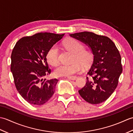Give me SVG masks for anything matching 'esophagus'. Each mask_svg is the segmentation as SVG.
Returning a JSON list of instances; mask_svg holds the SVG:
<instances>
[{
	"instance_id": "34e87169",
	"label": "esophagus",
	"mask_w": 133,
	"mask_h": 133,
	"mask_svg": "<svg viewBox=\"0 0 133 133\" xmlns=\"http://www.w3.org/2000/svg\"><path fill=\"white\" fill-rule=\"evenodd\" d=\"M67 78L69 79H71V80H75L77 78V77H76V76H71V77H68Z\"/></svg>"
}]
</instances>
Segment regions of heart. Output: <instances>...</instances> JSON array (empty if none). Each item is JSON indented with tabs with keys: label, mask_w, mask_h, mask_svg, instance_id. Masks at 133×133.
Masks as SVG:
<instances>
[{
	"label": "heart",
	"mask_w": 133,
	"mask_h": 133,
	"mask_svg": "<svg viewBox=\"0 0 133 133\" xmlns=\"http://www.w3.org/2000/svg\"><path fill=\"white\" fill-rule=\"evenodd\" d=\"M63 46L66 50L74 53L71 64H62L56 68L54 74L58 77H69L79 72L82 65L84 67L90 66L93 60V54L89 50L84 49L83 44L74 38L65 41ZM59 50L56 45H53L48 50L46 54L47 62L52 66H56L59 62Z\"/></svg>",
	"instance_id": "heart-1"
}]
</instances>
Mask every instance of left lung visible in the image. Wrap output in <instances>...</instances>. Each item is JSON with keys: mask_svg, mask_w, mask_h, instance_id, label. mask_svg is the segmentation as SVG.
I'll use <instances>...</instances> for the list:
<instances>
[{"mask_svg": "<svg viewBox=\"0 0 133 133\" xmlns=\"http://www.w3.org/2000/svg\"><path fill=\"white\" fill-rule=\"evenodd\" d=\"M91 48L94 60L85 86L78 92L83 99L93 104L106 101L113 93L122 72L121 57L114 43L106 36L84 31L70 34Z\"/></svg>", "mask_w": 133, "mask_h": 133, "instance_id": "8db88e82", "label": "left lung"}]
</instances>
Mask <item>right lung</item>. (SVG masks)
Returning <instances> with one entry per match:
<instances>
[{
	"label": "right lung",
	"mask_w": 133,
	"mask_h": 133,
	"mask_svg": "<svg viewBox=\"0 0 133 133\" xmlns=\"http://www.w3.org/2000/svg\"><path fill=\"white\" fill-rule=\"evenodd\" d=\"M63 34L39 32L16 42L11 54V71L18 91L27 102L42 105L51 98L58 80L43 79L50 74L46 54Z\"/></svg>",
	"instance_id": "add662e5"
}]
</instances>
